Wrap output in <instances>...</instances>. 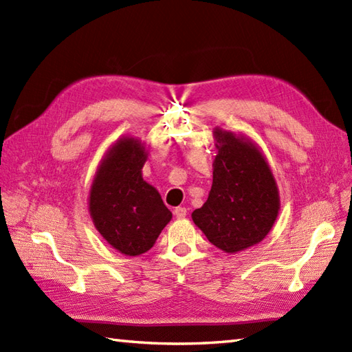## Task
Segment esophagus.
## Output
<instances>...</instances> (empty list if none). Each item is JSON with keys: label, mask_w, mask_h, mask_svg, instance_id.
Returning a JSON list of instances; mask_svg holds the SVG:
<instances>
[{"label": "esophagus", "mask_w": 352, "mask_h": 352, "mask_svg": "<svg viewBox=\"0 0 352 352\" xmlns=\"http://www.w3.org/2000/svg\"><path fill=\"white\" fill-rule=\"evenodd\" d=\"M186 214H187V210L183 208V206H178V208L174 210V215L177 219H184Z\"/></svg>", "instance_id": "34e87169"}]
</instances>
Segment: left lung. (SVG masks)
Segmentation results:
<instances>
[{
	"instance_id": "left-lung-1",
	"label": "left lung",
	"mask_w": 352,
	"mask_h": 352,
	"mask_svg": "<svg viewBox=\"0 0 352 352\" xmlns=\"http://www.w3.org/2000/svg\"><path fill=\"white\" fill-rule=\"evenodd\" d=\"M217 156L208 199L192 212L212 245L238 253L263 241L279 211V193L263 153L244 135L214 129Z\"/></svg>"
}]
</instances>
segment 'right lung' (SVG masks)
Listing matches in <instances>:
<instances>
[{
  "label": "right lung",
  "instance_id": "1",
  "mask_svg": "<svg viewBox=\"0 0 352 352\" xmlns=\"http://www.w3.org/2000/svg\"><path fill=\"white\" fill-rule=\"evenodd\" d=\"M147 150L123 137L107 151L89 192V212L96 230L124 256L146 253L173 219L159 192L142 179Z\"/></svg>",
  "mask_w": 352,
  "mask_h": 352
}]
</instances>
